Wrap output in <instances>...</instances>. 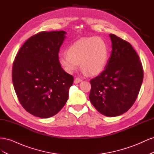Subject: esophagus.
Returning <instances> with one entry per match:
<instances>
[{"label": "esophagus", "mask_w": 154, "mask_h": 154, "mask_svg": "<svg viewBox=\"0 0 154 154\" xmlns=\"http://www.w3.org/2000/svg\"><path fill=\"white\" fill-rule=\"evenodd\" d=\"M82 81V80H81V79H80L79 78H76L75 80H74V83H75V84H77V83H80Z\"/></svg>", "instance_id": "esophagus-1"}]
</instances>
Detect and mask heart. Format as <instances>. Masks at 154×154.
<instances>
[{
  "instance_id": "heart-1",
  "label": "heart",
  "mask_w": 154,
  "mask_h": 154,
  "mask_svg": "<svg viewBox=\"0 0 154 154\" xmlns=\"http://www.w3.org/2000/svg\"><path fill=\"white\" fill-rule=\"evenodd\" d=\"M66 52L59 55L58 62L69 74L77 71L79 63L84 74H99L105 68L109 55L108 45L99 36L79 39L69 46Z\"/></svg>"
}]
</instances>
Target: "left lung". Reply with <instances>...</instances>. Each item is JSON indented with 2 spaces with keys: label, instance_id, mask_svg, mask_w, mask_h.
I'll return each instance as SVG.
<instances>
[{
  "label": "left lung",
  "instance_id": "obj_1",
  "mask_svg": "<svg viewBox=\"0 0 154 154\" xmlns=\"http://www.w3.org/2000/svg\"><path fill=\"white\" fill-rule=\"evenodd\" d=\"M112 51L104 71L90 81L89 99L100 113L115 117L136 101L143 80L141 62L128 42L110 34Z\"/></svg>",
  "mask_w": 154,
  "mask_h": 154
}]
</instances>
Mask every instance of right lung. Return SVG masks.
Listing matches in <instances>:
<instances>
[{
    "label": "right lung",
    "mask_w": 154,
    "mask_h": 154,
    "mask_svg": "<svg viewBox=\"0 0 154 154\" xmlns=\"http://www.w3.org/2000/svg\"><path fill=\"white\" fill-rule=\"evenodd\" d=\"M67 32H40L27 40L13 64L12 80L20 104L31 114L49 118L66 105L73 76L58 62Z\"/></svg>",
    "instance_id": "1"
}]
</instances>
